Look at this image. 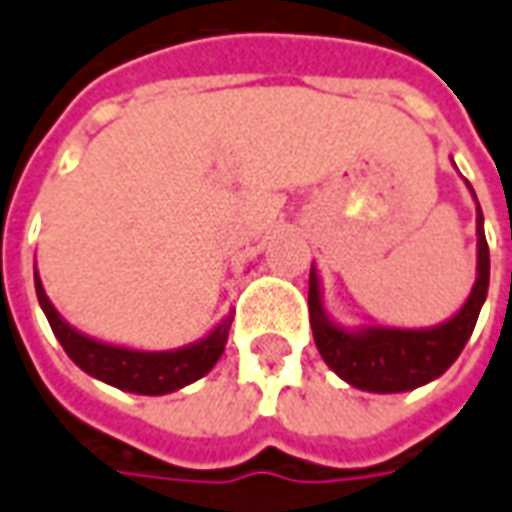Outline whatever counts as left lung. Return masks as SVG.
<instances>
[{
    "label": "left lung",
    "instance_id": "8db88e82",
    "mask_svg": "<svg viewBox=\"0 0 512 512\" xmlns=\"http://www.w3.org/2000/svg\"><path fill=\"white\" fill-rule=\"evenodd\" d=\"M471 188V183H468ZM473 194V188H471ZM476 200V194H473ZM490 253L485 216L476 202V281L465 304L437 327H344L324 310L315 264L310 267V327L321 358L335 375L360 392L397 394L437 380L459 358L488 298Z\"/></svg>",
    "mask_w": 512,
    "mask_h": 512
}]
</instances>
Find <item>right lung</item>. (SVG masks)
Instances as JSON below:
<instances>
[{"instance_id":"add662e5","label":"right lung","mask_w":512,"mask_h":512,"mask_svg":"<svg viewBox=\"0 0 512 512\" xmlns=\"http://www.w3.org/2000/svg\"><path fill=\"white\" fill-rule=\"evenodd\" d=\"M36 296H39L41 310L47 315L50 327L56 332L58 344L64 346V352L70 355L78 369H84L87 375L104 380L120 392L149 394V397L177 392L188 383L200 380L202 375H208L225 352L233 321V315L228 312L205 338L194 341V344L166 349V352H143V349L106 344V341L89 338L84 332L70 327L44 293L39 270H36Z\"/></svg>"}]
</instances>
